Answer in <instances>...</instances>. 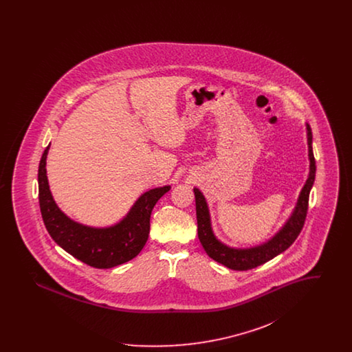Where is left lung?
<instances>
[{
    "label": "left lung",
    "mask_w": 352,
    "mask_h": 352,
    "mask_svg": "<svg viewBox=\"0 0 352 352\" xmlns=\"http://www.w3.org/2000/svg\"><path fill=\"white\" fill-rule=\"evenodd\" d=\"M307 144H309V160H310V174L306 184L302 188L300 199L293 215L286 221L283 230L270 239L268 243L250 248V250H234L221 244L211 228L210 212L206 199L198 188H194L195 206H197V220H198V237L207 254L223 264L227 268L234 270H248L258 265L265 264L269 260L274 258L277 254L286 251L301 234L307 208H309V195L316 179V158L313 153V133L307 125Z\"/></svg>",
    "instance_id": "left-lung-1"
}]
</instances>
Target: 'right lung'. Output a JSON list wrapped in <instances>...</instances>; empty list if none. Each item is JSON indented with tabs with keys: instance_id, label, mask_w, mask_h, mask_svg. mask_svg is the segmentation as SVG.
Here are the masks:
<instances>
[{
	"instance_id": "obj_1",
	"label": "right lung",
	"mask_w": 352,
	"mask_h": 352,
	"mask_svg": "<svg viewBox=\"0 0 352 352\" xmlns=\"http://www.w3.org/2000/svg\"><path fill=\"white\" fill-rule=\"evenodd\" d=\"M49 148L50 145L43 151L39 162L38 188L41 214L52 240L75 258L94 268H113L132 260L146 244L151 211L158 199L170 190V186L153 188L141 195L129 214L113 227H87L67 218L51 197L46 177Z\"/></svg>"
}]
</instances>
